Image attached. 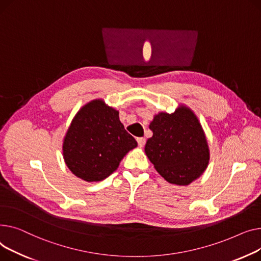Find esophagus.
Returning a JSON list of instances; mask_svg holds the SVG:
<instances>
[{
	"instance_id": "34e87169",
	"label": "esophagus",
	"mask_w": 261,
	"mask_h": 261,
	"mask_svg": "<svg viewBox=\"0 0 261 261\" xmlns=\"http://www.w3.org/2000/svg\"><path fill=\"white\" fill-rule=\"evenodd\" d=\"M137 141H138V145L140 147H143L145 144V138H138Z\"/></svg>"
}]
</instances>
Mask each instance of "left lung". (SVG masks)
<instances>
[{"label":"left lung","mask_w":261,"mask_h":261,"mask_svg":"<svg viewBox=\"0 0 261 261\" xmlns=\"http://www.w3.org/2000/svg\"><path fill=\"white\" fill-rule=\"evenodd\" d=\"M149 128L152 136L145 154L167 182L189 186L204 173L210 148L200 121L190 107L179 104L172 114H156Z\"/></svg>","instance_id":"left-lung-1"}]
</instances>
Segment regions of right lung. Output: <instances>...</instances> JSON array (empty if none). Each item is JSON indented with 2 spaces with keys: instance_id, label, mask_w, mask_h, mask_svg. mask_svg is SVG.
Instances as JSON below:
<instances>
[{
  "instance_id": "1",
  "label": "right lung",
  "mask_w": 261,
  "mask_h": 261,
  "mask_svg": "<svg viewBox=\"0 0 261 261\" xmlns=\"http://www.w3.org/2000/svg\"><path fill=\"white\" fill-rule=\"evenodd\" d=\"M138 143L119 119V111L103 99L83 105L63 139V158L69 171L87 182L112 175Z\"/></svg>"
}]
</instances>
